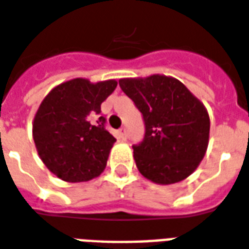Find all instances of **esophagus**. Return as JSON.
<instances>
[{
    "label": "esophagus",
    "mask_w": 249,
    "mask_h": 249,
    "mask_svg": "<svg viewBox=\"0 0 249 249\" xmlns=\"http://www.w3.org/2000/svg\"><path fill=\"white\" fill-rule=\"evenodd\" d=\"M118 138H119L121 141H126V130H124L123 127L118 130Z\"/></svg>",
    "instance_id": "34e87169"
}]
</instances>
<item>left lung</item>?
I'll return each instance as SVG.
<instances>
[{
    "label": "left lung",
    "mask_w": 249,
    "mask_h": 249,
    "mask_svg": "<svg viewBox=\"0 0 249 249\" xmlns=\"http://www.w3.org/2000/svg\"><path fill=\"white\" fill-rule=\"evenodd\" d=\"M119 86L144 121V138L132 146L139 172L158 184L190 177L208 146L210 117L204 105L180 81L166 75L123 78Z\"/></svg>",
    "instance_id": "1"
}]
</instances>
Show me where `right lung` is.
I'll return each instance as SVG.
<instances>
[{"label":"right lung","instance_id":"add662e5","mask_svg":"<svg viewBox=\"0 0 249 249\" xmlns=\"http://www.w3.org/2000/svg\"><path fill=\"white\" fill-rule=\"evenodd\" d=\"M118 82L75 78L58 85L39 105L33 139L41 160L65 182L91 180L105 170L115 138L105 127L101 105Z\"/></svg>","mask_w":249,"mask_h":249}]
</instances>
